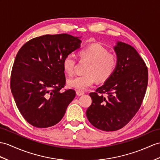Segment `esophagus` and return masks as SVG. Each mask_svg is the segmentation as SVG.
Wrapping results in <instances>:
<instances>
[{
	"label": "esophagus",
	"instance_id": "obj_1",
	"mask_svg": "<svg viewBox=\"0 0 160 160\" xmlns=\"http://www.w3.org/2000/svg\"><path fill=\"white\" fill-rule=\"evenodd\" d=\"M76 93H77V96H82V95H83L84 93H85V92H83V91H81V90H77L76 91Z\"/></svg>",
	"mask_w": 160,
	"mask_h": 160
}]
</instances>
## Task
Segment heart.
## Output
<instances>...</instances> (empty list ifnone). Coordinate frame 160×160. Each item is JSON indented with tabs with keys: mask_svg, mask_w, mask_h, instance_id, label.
<instances>
[{
	"mask_svg": "<svg viewBox=\"0 0 160 160\" xmlns=\"http://www.w3.org/2000/svg\"><path fill=\"white\" fill-rule=\"evenodd\" d=\"M79 60L88 62L85 70V75L68 80L70 87L78 90H85L95 83L106 82L114 75L118 68V58L116 54L108 52L107 49L99 44L93 43L81 48L77 52ZM76 61L71 55L66 56L62 62V67L66 75L74 74Z\"/></svg>",
	"mask_w": 160,
	"mask_h": 160,
	"instance_id": "1",
	"label": "heart"
}]
</instances>
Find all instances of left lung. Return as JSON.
<instances>
[{
	"label": "left lung",
	"mask_w": 160,
	"mask_h": 160,
	"mask_svg": "<svg viewBox=\"0 0 160 160\" xmlns=\"http://www.w3.org/2000/svg\"><path fill=\"white\" fill-rule=\"evenodd\" d=\"M114 49L118 68L110 79L89 93L92 103L86 111L89 122L107 132L118 130L130 122L141 106L148 84L145 62L133 47L118 42Z\"/></svg>",
	"instance_id": "obj_1"
}]
</instances>
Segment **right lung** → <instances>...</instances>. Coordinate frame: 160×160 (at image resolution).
I'll use <instances>...</instances> for the list:
<instances>
[{"mask_svg":"<svg viewBox=\"0 0 160 160\" xmlns=\"http://www.w3.org/2000/svg\"><path fill=\"white\" fill-rule=\"evenodd\" d=\"M81 40L68 34H46L32 38L17 54L11 74V89L20 113L31 125H56L75 98L66 85L64 58L79 48Z\"/></svg>","mask_w":160,"mask_h":160,"instance_id":"1","label":"right lung"}]
</instances>
